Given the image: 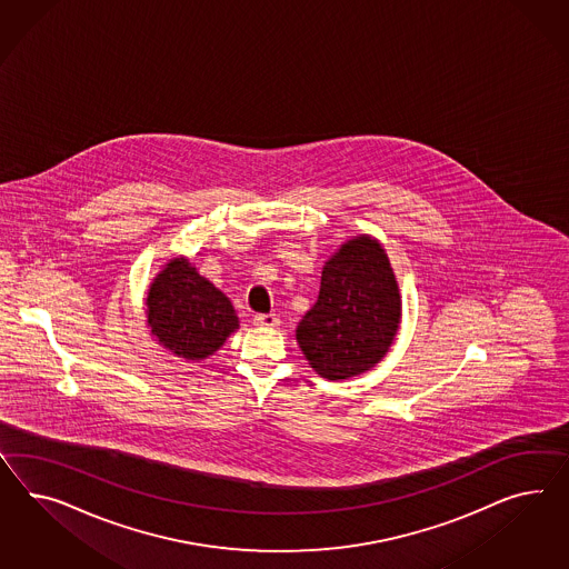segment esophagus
Wrapping results in <instances>:
<instances>
[{
    "label": "esophagus",
    "mask_w": 569,
    "mask_h": 569,
    "mask_svg": "<svg viewBox=\"0 0 569 569\" xmlns=\"http://www.w3.org/2000/svg\"><path fill=\"white\" fill-rule=\"evenodd\" d=\"M254 325L262 327V329H273L279 325V317L277 315H257L254 317Z\"/></svg>",
    "instance_id": "esophagus-1"
}]
</instances>
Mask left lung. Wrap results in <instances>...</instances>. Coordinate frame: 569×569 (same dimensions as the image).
<instances>
[{
  "mask_svg": "<svg viewBox=\"0 0 569 569\" xmlns=\"http://www.w3.org/2000/svg\"><path fill=\"white\" fill-rule=\"evenodd\" d=\"M401 319V296L379 240L356 236L325 262L315 307L296 339L308 365L329 381L372 369L389 352Z\"/></svg>",
  "mask_w": 569,
  "mask_h": 569,
  "instance_id": "8db88e82",
  "label": "left lung"
}]
</instances>
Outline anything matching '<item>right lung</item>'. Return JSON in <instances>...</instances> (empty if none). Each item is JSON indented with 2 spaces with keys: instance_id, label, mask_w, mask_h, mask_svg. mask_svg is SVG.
<instances>
[{
  "instance_id": "1",
  "label": "right lung",
  "mask_w": 569,
  "mask_h": 569,
  "mask_svg": "<svg viewBox=\"0 0 569 569\" xmlns=\"http://www.w3.org/2000/svg\"><path fill=\"white\" fill-rule=\"evenodd\" d=\"M147 323L166 350L190 362L216 353L240 327L228 296L182 257L171 259L154 277Z\"/></svg>"
}]
</instances>
